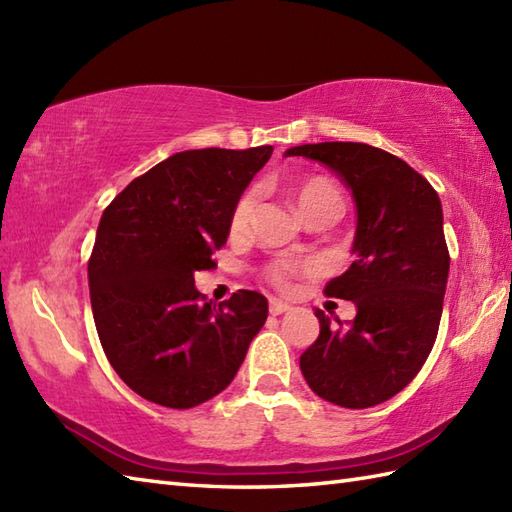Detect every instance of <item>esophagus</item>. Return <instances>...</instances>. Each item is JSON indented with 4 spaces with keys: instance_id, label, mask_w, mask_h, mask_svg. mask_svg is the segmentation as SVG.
<instances>
[{
    "instance_id": "obj_1",
    "label": "esophagus",
    "mask_w": 512,
    "mask_h": 512,
    "mask_svg": "<svg viewBox=\"0 0 512 512\" xmlns=\"http://www.w3.org/2000/svg\"><path fill=\"white\" fill-rule=\"evenodd\" d=\"M268 310H270V314H275V317H277V314L288 312L290 306H288L286 301H281V299H270V308Z\"/></svg>"
}]
</instances>
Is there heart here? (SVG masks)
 I'll return each instance as SVG.
<instances>
[{
	"label": "heart",
	"instance_id": "heart-1",
	"mask_svg": "<svg viewBox=\"0 0 512 512\" xmlns=\"http://www.w3.org/2000/svg\"><path fill=\"white\" fill-rule=\"evenodd\" d=\"M292 198H295V204L301 215L310 213L312 209H317V206L325 202H334L341 206L339 191H336L334 184L325 178L301 180L299 184H295V189H292ZM253 209H255V193L248 191L237 200L233 209V217H231L233 231H242V228L248 224V217L253 213ZM297 268H299L297 264H288V262L273 264L268 268V279L277 286H286L288 279L297 273Z\"/></svg>",
	"mask_w": 512,
	"mask_h": 512
}]
</instances>
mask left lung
<instances>
[{"label": "left lung", "mask_w": 512, "mask_h": 512, "mask_svg": "<svg viewBox=\"0 0 512 512\" xmlns=\"http://www.w3.org/2000/svg\"><path fill=\"white\" fill-rule=\"evenodd\" d=\"M286 156L330 167L356 206L354 262L325 286L352 301L356 317L334 325L314 310L321 332L301 354V374L332 405H380L411 383L436 343L449 279L440 198L405 160L365 143L299 145Z\"/></svg>", "instance_id": "1"}]
</instances>
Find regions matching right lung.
<instances>
[{
    "label": "right lung",
    "instance_id": "add662e5",
    "mask_svg": "<svg viewBox=\"0 0 512 512\" xmlns=\"http://www.w3.org/2000/svg\"><path fill=\"white\" fill-rule=\"evenodd\" d=\"M273 147L189 149L132 180L103 211L88 264L92 314L107 361L138 396L191 409L220 394L268 317L237 290L213 306L193 275L213 268L237 200Z\"/></svg>",
    "mask_w": 512,
    "mask_h": 512
}]
</instances>
